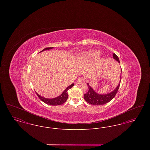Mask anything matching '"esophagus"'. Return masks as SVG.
<instances>
[{
  "label": "esophagus",
  "instance_id": "1",
  "mask_svg": "<svg viewBox=\"0 0 150 150\" xmlns=\"http://www.w3.org/2000/svg\"><path fill=\"white\" fill-rule=\"evenodd\" d=\"M84 81V79L82 78H79L78 79V80L76 81V84H81V83H83Z\"/></svg>",
  "mask_w": 150,
  "mask_h": 150
}]
</instances>
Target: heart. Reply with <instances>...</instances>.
<instances>
[{
	"label": "heart",
	"mask_w": 150,
	"mask_h": 150,
	"mask_svg": "<svg viewBox=\"0 0 150 150\" xmlns=\"http://www.w3.org/2000/svg\"><path fill=\"white\" fill-rule=\"evenodd\" d=\"M99 55H100V53L98 52H94L93 53L91 56L93 58H97V57H99Z\"/></svg>",
	"instance_id": "b5f03b06"
}]
</instances>
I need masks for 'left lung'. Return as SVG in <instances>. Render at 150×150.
Masks as SVG:
<instances>
[{
    "label": "left lung",
    "mask_w": 150,
    "mask_h": 150,
    "mask_svg": "<svg viewBox=\"0 0 150 150\" xmlns=\"http://www.w3.org/2000/svg\"><path fill=\"white\" fill-rule=\"evenodd\" d=\"M113 57L114 59L118 61V62L120 63L119 58L115 53H114V54H113ZM120 79H121V74ZM120 81H120L119 85L116 88V89L113 92L108 93V94H97L96 92H94V91L90 86H89L88 84H87L89 90H88V92L86 93L84 96V99L88 103L93 105H103L104 104H106L114 98L115 96H116V93L118 91V89L119 88Z\"/></svg>",
    "instance_id": "left-lung-1"
}]
</instances>
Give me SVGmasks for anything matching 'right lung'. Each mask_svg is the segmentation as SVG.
<instances>
[{"mask_svg": "<svg viewBox=\"0 0 150 150\" xmlns=\"http://www.w3.org/2000/svg\"><path fill=\"white\" fill-rule=\"evenodd\" d=\"M53 48V47H48L45 48L44 50H42L41 52H42L44 50H48ZM74 84H72L71 85L69 86L67 88H66V89L64 91V92L62 93L59 96H58L57 98H52V99H48V98H45L43 97L40 96V95H39L38 93H36L37 96H38V97L39 98V99L42 100L43 102H44L46 104L50 105H52V106H57V105H62L63 103H64V102L67 100L68 98V93L67 91L69 89H70L71 88H72L74 86Z\"/></svg>", "mask_w": 150, "mask_h": 150, "instance_id": "obj_1", "label": "right lung"}]
</instances>
